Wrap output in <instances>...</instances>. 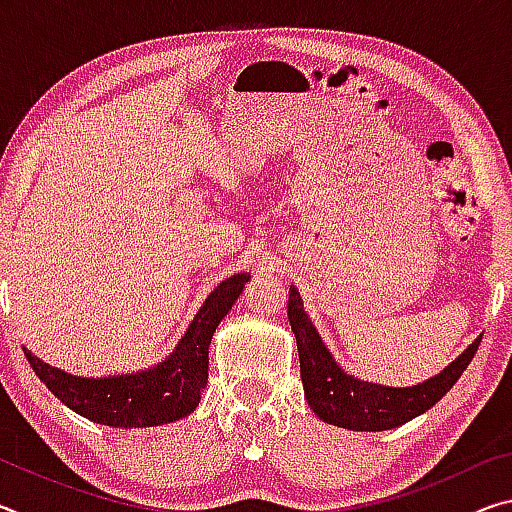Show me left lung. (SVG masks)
Returning a JSON list of instances; mask_svg holds the SVG:
<instances>
[{"label": "left lung", "instance_id": "left-lung-1", "mask_svg": "<svg viewBox=\"0 0 512 512\" xmlns=\"http://www.w3.org/2000/svg\"><path fill=\"white\" fill-rule=\"evenodd\" d=\"M287 314L298 341L300 377L307 404L323 422L350 431L395 429L429 411L433 404L443 400V395L470 366L481 343L479 336L449 366L422 384L395 388L357 379L336 363L302 307L296 287L289 289Z\"/></svg>", "mask_w": 512, "mask_h": 512}]
</instances>
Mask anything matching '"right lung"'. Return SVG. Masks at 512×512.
I'll return each instance as SVG.
<instances>
[{"mask_svg":"<svg viewBox=\"0 0 512 512\" xmlns=\"http://www.w3.org/2000/svg\"><path fill=\"white\" fill-rule=\"evenodd\" d=\"M250 273L223 280L198 309L183 339L158 366L128 375L79 377L22 348L33 372L67 409L112 429L160 427L194 413L207 384L210 343L221 320L244 291Z\"/></svg>","mask_w":512,"mask_h":512,"instance_id":"right-lung-1","label":"right lung"}]
</instances>
